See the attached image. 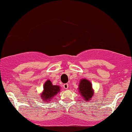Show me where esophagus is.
Masks as SVG:
<instances>
[{
  "mask_svg": "<svg viewBox=\"0 0 132 132\" xmlns=\"http://www.w3.org/2000/svg\"><path fill=\"white\" fill-rule=\"evenodd\" d=\"M63 87H64L65 89H67L69 88V84H63Z\"/></svg>",
  "mask_w": 132,
  "mask_h": 132,
  "instance_id": "1",
  "label": "esophagus"
}]
</instances>
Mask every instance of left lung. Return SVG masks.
Returning <instances> with one entry per match:
<instances>
[{"instance_id": "1", "label": "left lung", "mask_w": 132, "mask_h": 132, "mask_svg": "<svg viewBox=\"0 0 132 132\" xmlns=\"http://www.w3.org/2000/svg\"><path fill=\"white\" fill-rule=\"evenodd\" d=\"M78 89L82 98L87 101L90 100L94 95V90L93 89L92 84L89 80L86 79H81L80 80Z\"/></svg>"}]
</instances>
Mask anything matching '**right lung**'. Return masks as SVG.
<instances>
[{"mask_svg":"<svg viewBox=\"0 0 132 132\" xmlns=\"http://www.w3.org/2000/svg\"><path fill=\"white\" fill-rule=\"evenodd\" d=\"M60 90V86L53 85L50 80H46L43 86V90L40 96L43 101H50L53 97Z\"/></svg>","mask_w":132,"mask_h":132,"instance_id":"right-lung-1","label":"right lung"}]
</instances>
